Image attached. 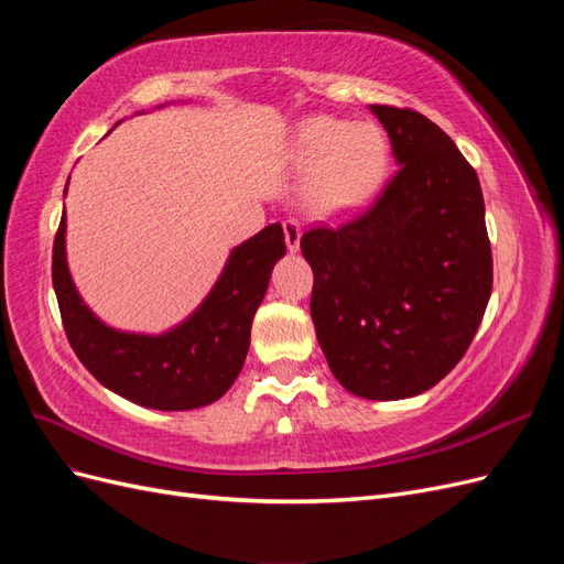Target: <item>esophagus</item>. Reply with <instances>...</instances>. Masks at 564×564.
<instances>
[{"label":"esophagus","instance_id":"1","mask_svg":"<svg viewBox=\"0 0 564 564\" xmlns=\"http://www.w3.org/2000/svg\"><path fill=\"white\" fill-rule=\"evenodd\" d=\"M282 228H284L286 249L292 251V253H296L299 247H301V228H299V224H296V220H284Z\"/></svg>","mask_w":564,"mask_h":564}]
</instances>
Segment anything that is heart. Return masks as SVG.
I'll return each instance as SVG.
<instances>
[{"label": "heart", "instance_id": "obj_1", "mask_svg": "<svg viewBox=\"0 0 564 564\" xmlns=\"http://www.w3.org/2000/svg\"><path fill=\"white\" fill-rule=\"evenodd\" d=\"M303 174L301 202L317 218H348L379 195L390 166V141L373 122L329 115L305 117L289 143Z\"/></svg>", "mask_w": 564, "mask_h": 564}]
</instances>
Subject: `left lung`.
Returning a JSON list of instances; mask_svg holds the SVG:
<instances>
[{
  "instance_id": "obj_1",
  "label": "left lung",
  "mask_w": 564,
  "mask_h": 564,
  "mask_svg": "<svg viewBox=\"0 0 564 564\" xmlns=\"http://www.w3.org/2000/svg\"><path fill=\"white\" fill-rule=\"evenodd\" d=\"M398 174L371 209L301 237L311 315L336 381L365 400L421 395L458 365L491 296L475 169L414 110L369 106Z\"/></svg>"
}]
</instances>
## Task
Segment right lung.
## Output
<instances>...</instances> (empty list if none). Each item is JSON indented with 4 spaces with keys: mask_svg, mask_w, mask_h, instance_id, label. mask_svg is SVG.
<instances>
[{
    "mask_svg": "<svg viewBox=\"0 0 564 564\" xmlns=\"http://www.w3.org/2000/svg\"><path fill=\"white\" fill-rule=\"evenodd\" d=\"M65 232L63 214L54 240V292L67 340L94 379L119 398L160 412H187L224 398L247 360L251 322L272 268L286 253L282 226L270 224L232 247L209 294L160 334L110 327L89 308L67 265Z\"/></svg>",
    "mask_w": 564,
    "mask_h": 564,
    "instance_id": "1",
    "label": "right lung"
}]
</instances>
